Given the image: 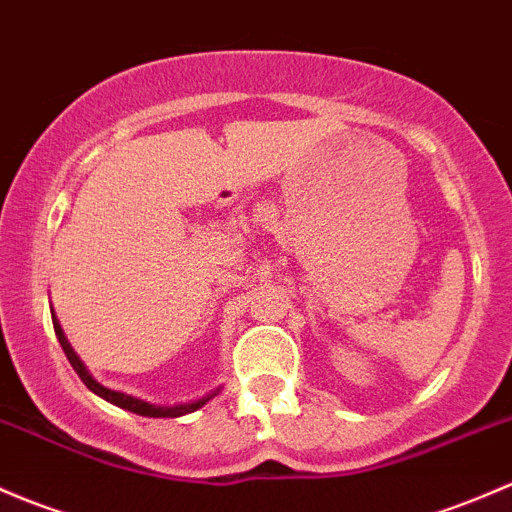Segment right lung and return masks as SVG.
Wrapping results in <instances>:
<instances>
[{
	"mask_svg": "<svg viewBox=\"0 0 512 512\" xmlns=\"http://www.w3.org/2000/svg\"><path fill=\"white\" fill-rule=\"evenodd\" d=\"M51 318H54V330H56V337H59V342H61L63 352H66L68 362H71V367H73V370H76L78 377L83 379V384H86V387L91 389L93 394H98V397H103L105 402L115 404V407L128 409V412L140 414V416H155V419H162V416H165V419H175V416H184V414L197 412L199 407H204V404H207L209 399H212L214 394H217V392H214V394H209V397L197 399V402H192V404H177V407H155V404H147V402H142V399L130 397V394L115 392V389L103 387V384H98L96 379H93L91 374H88L86 367H83V362L78 360L76 352L71 350V345H68V340H66V335H63V330H61L59 320H56V315H51Z\"/></svg>",
	"mask_w": 512,
	"mask_h": 512,
	"instance_id": "add662e5",
	"label": "right lung"
}]
</instances>
